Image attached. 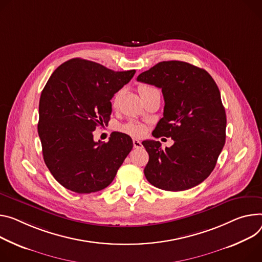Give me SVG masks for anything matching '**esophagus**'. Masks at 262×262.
Returning <instances> with one entry per match:
<instances>
[{
  "label": "esophagus",
  "instance_id": "1",
  "mask_svg": "<svg viewBox=\"0 0 262 262\" xmlns=\"http://www.w3.org/2000/svg\"><path fill=\"white\" fill-rule=\"evenodd\" d=\"M133 144L135 148H142V143L137 139H133Z\"/></svg>",
  "mask_w": 262,
  "mask_h": 262
}]
</instances>
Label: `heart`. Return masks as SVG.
Segmentation results:
<instances>
[{"label": "heart", "mask_w": 262, "mask_h": 262, "mask_svg": "<svg viewBox=\"0 0 262 262\" xmlns=\"http://www.w3.org/2000/svg\"><path fill=\"white\" fill-rule=\"evenodd\" d=\"M139 93L142 96V95H144L150 91H154L156 90L155 88L148 85V84H140L139 88ZM118 99H119V94H117L116 96L114 97V100H113V104L116 105L117 102H118ZM123 130L129 135H133V136H141L143 135L144 133V126L142 125L141 123H138V122H134V121H130L128 123H126L124 126H123Z\"/></svg>", "instance_id": "heart-1"}]
</instances>
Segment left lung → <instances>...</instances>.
Listing matches in <instances>:
<instances>
[{"label":"left lung","instance_id":"left-lung-1","mask_svg":"<svg viewBox=\"0 0 262 262\" xmlns=\"http://www.w3.org/2000/svg\"><path fill=\"white\" fill-rule=\"evenodd\" d=\"M162 89L163 118L152 136L171 138L142 142L149 155L147 181L167 191H183L204 182L215 167L226 142L227 117L220 90L206 70L180 60L161 61L137 77Z\"/></svg>","mask_w":262,"mask_h":262}]
</instances>
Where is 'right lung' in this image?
<instances>
[{"instance_id": "right-lung-1", "label": "right lung", "mask_w": 262, "mask_h": 262, "mask_svg": "<svg viewBox=\"0 0 262 262\" xmlns=\"http://www.w3.org/2000/svg\"><path fill=\"white\" fill-rule=\"evenodd\" d=\"M135 70L115 72L81 58L60 64L39 99L37 125L43 161L54 179L76 193L107 187L133 148V140L114 133L95 142L93 132L108 123L111 99L128 83Z\"/></svg>"}]
</instances>
